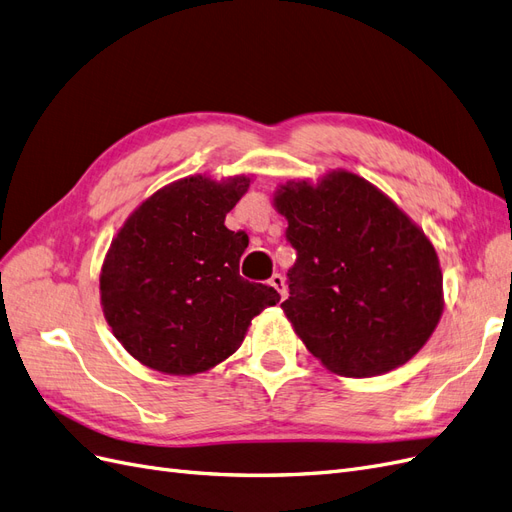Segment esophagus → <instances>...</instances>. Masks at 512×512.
<instances>
[{"label": "esophagus", "mask_w": 512, "mask_h": 512, "mask_svg": "<svg viewBox=\"0 0 512 512\" xmlns=\"http://www.w3.org/2000/svg\"><path fill=\"white\" fill-rule=\"evenodd\" d=\"M269 284L277 290V292H280V297L284 299L286 297V294H288V288H286V282H284V277L280 275V273H273V277H271V280H269Z\"/></svg>", "instance_id": "1"}]
</instances>
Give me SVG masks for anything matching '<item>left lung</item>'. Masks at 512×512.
Masks as SVG:
<instances>
[{
    "instance_id": "1",
    "label": "left lung",
    "mask_w": 512,
    "mask_h": 512,
    "mask_svg": "<svg viewBox=\"0 0 512 512\" xmlns=\"http://www.w3.org/2000/svg\"><path fill=\"white\" fill-rule=\"evenodd\" d=\"M273 207L297 250L282 309L305 348L348 378L408 363L444 309L440 260L425 232L374 183L342 168L316 183L286 181Z\"/></svg>"
}]
</instances>
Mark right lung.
<instances>
[{
  "instance_id": "right-lung-1",
  "label": "right lung",
  "mask_w": 512,
  "mask_h": 512,
  "mask_svg": "<svg viewBox=\"0 0 512 512\" xmlns=\"http://www.w3.org/2000/svg\"><path fill=\"white\" fill-rule=\"evenodd\" d=\"M252 177L207 175L164 185L123 222L100 271L102 312L138 363L194 376L226 361L275 288L239 275L247 235L224 226Z\"/></svg>"
}]
</instances>
